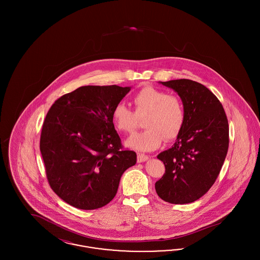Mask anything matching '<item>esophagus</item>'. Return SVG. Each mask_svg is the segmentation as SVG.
Returning <instances> with one entry per match:
<instances>
[{"label": "esophagus", "instance_id": "1", "mask_svg": "<svg viewBox=\"0 0 260 260\" xmlns=\"http://www.w3.org/2000/svg\"><path fill=\"white\" fill-rule=\"evenodd\" d=\"M149 157L147 155H144V154H137V161H138V162L147 161Z\"/></svg>", "mask_w": 260, "mask_h": 260}]
</instances>
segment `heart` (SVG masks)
Wrapping results in <instances>:
<instances>
[{
    "instance_id": "obj_1",
    "label": "heart",
    "mask_w": 260,
    "mask_h": 260,
    "mask_svg": "<svg viewBox=\"0 0 260 260\" xmlns=\"http://www.w3.org/2000/svg\"><path fill=\"white\" fill-rule=\"evenodd\" d=\"M135 112L119 103L112 111V122L121 133L135 131L138 118H143V132L126 139L125 145L138 151H152L161 145L162 139L173 140L180 134L185 111L182 101L176 95L153 87H145L133 98Z\"/></svg>"
}]
</instances>
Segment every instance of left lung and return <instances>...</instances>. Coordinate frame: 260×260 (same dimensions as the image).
<instances>
[{"instance_id": "8db88e82", "label": "left lung", "mask_w": 260, "mask_h": 260, "mask_svg": "<svg viewBox=\"0 0 260 260\" xmlns=\"http://www.w3.org/2000/svg\"><path fill=\"white\" fill-rule=\"evenodd\" d=\"M182 100L185 121L172 148L160 153L166 173L155 183L158 196L171 204L193 203L215 182L229 146V125L220 101L192 80L160 82Z\"/></svg>"}]
</instances>
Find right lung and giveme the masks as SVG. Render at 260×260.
<instances>
[{
	"mask_svg": "<svg viewBox=\"0 0 260 260\" xmlns=\"http://www.w3.org/2000/svg\"><path fill=\"white\" fill-rule=\"evenodd\" d=\"M131 87L85 86L55 100L44 121L40 150L49 183L67 204L95 210L117 194L122 174L135 166L112 122L113 108Z\"/></svg>",
	"mask_w": 260,
	"mask_h": 260,
	"instance_id": "obj_1",
	"label": "right lung"
}]
</instances>
